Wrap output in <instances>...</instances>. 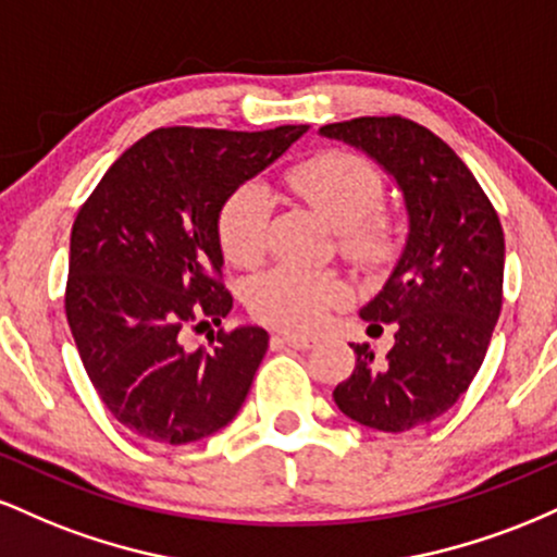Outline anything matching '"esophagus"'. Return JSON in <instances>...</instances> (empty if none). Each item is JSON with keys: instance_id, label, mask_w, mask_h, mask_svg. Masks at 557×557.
Returning a JSON list of instances; mask_svg holds the SVG:
<instances>
[{"instance_id": "34e87169", "label": "esophagus", "mask_w": 557, "mask_h": 557, "mask_svg": "<svg viewBox=\"0 0 557 557\" xmlns=\"http://www.w3.org/2000/svg\"><path fill=\"white\" fill-rule=\"evenodd\" d=\"M272 341L285 343V345H290V348H298V350H306V348H311V345H314V337L296 335V332H277V335H272Z\"/></svg>"}]
</instances>
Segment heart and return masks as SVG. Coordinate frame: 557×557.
I'll use <instances>...</instances> for the list:
<instances>
[{"label": "heart", "mask_w": 557, "mask_h": 557, "mask_svg": "<svg viewBox=\"0 0 557 557\" xmlns=\"http://www.w3.org/2000/svg\"><path fill=\"white\" fill-rule=\"evenodd\" d=\"M285 183L337 230V248L363 272H380L400 251V220L382 209L385 177L369 159L330 149L296 162ZM272 198L261 183H243L216 212V238L235 267H253L264 257ZM348 287L335 272L272 267L251 280L248 311L259 322L283 330H311L330 309L345 304Z\"/></svg>", "instance_id": "b5f03b06"}]
</instances>
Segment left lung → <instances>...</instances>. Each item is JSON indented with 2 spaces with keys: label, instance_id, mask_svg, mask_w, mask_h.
I'll return each instance as SVG.
<instances>
[{
  "label": "left lung",
  "instance_id": "8db88e82",
  "mask_svg": "<svg viewBox=\"0 0 557 557\" xmlns=\"http://www.w3.org/2000/svg\"><path fill=\"white\" fill-rule=\"evenodd\" d=\"M322 136L363 149L400 185L406 251L385 287L361 309L369 332L395 327L385 361L369 345L332 393L337 408L380 432H406L443 417L469 389L503 309L500 216L463 159L424 125L400 114L356 117Z\"/></svg>",
  "mask_w": 557,
  "mask_h": 557
}]
</instances>
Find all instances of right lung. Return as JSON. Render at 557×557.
Returning a JSON list of instances; mask_svg holds the SVG:
<instances>
[{
	"instance_id": "right-lung-1",
	"label": "right lung",
	"mask_w": 557,
	"mask_h": 557,
	"mask_svg": "<svg viewBox=\"0 0 557 557\" xmlns=\"http://www.w3.org/2000/svg\"><path fill=\"white\" fill-rule=\"evenodd\" d=\"M304 125L243 133L157 127L104 172L70 235L65 314L88 380L136 437L185 445L235 419L270 335L216 330L233 309L216 212L274 162Z\"/></svg>"
}]
</instances>
